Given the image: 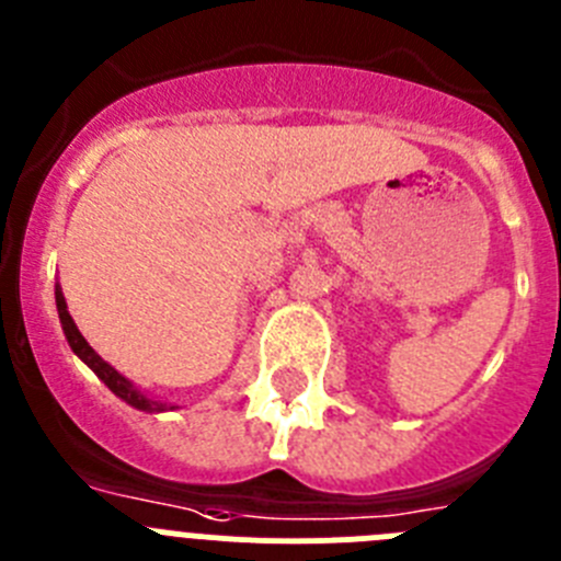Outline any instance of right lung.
Listing matches in <instances>:
<instances>
[{
    "instance_id": "obj_1",
    "label": "right lung",
    "mask_w": 561,
    "mask_h": 561,
    "mask_svg": "<svg viewBox=\"0 0 561 561\" xmlns=\"http://www.w3.org/2000/svg\"><path fill=\"white\" fill-rule=\"evenodd\" d=\"M56 306H58V317H61V329H64V334H67L69 348L76 351L78 359H83L89 368L95 370L98 379H101L114 396H121L126 404H131V408H137V410H148V413H160V410L168 408V404H162V401H153V399H148L146 393H140V390L134 388L126 376L117 374V370H114L108 362H103L101 356L95 354V348H92V345L83 340V334L78 331V325L72 323V317H69V311H67V300H64V295H61V286H56Z\"/></svg>"
}]
</instances>
